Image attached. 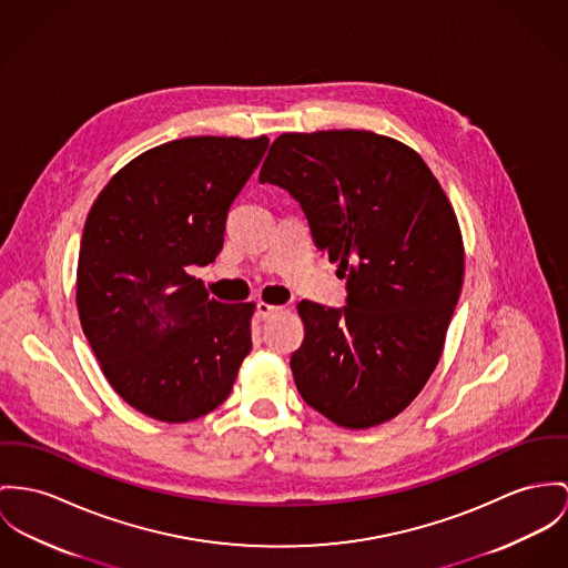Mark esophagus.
<instances>
[{
	"label": "esophagus",
	"instance_id": "34e87169",
	"mask_svg": "<svg viewBox=\"0 0 568 568\" xmlns=\"http://www.w3.org/2000/svg\"><path fill=\"white\" fill-rule=\"evenodd\" d=\"M283 311V306H276V305H267V303H260L257 305V313H260V317H274V315H278Z\"/></svg>",
	"mask_w": 568,
	"mask_h": 568
}]
</instances>
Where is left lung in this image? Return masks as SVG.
Instances as JSON below:
<instances>
[{
  "label": "left lung",
  "instance_id": "1",
  "mask_svg": "<svg viewBox=\"0 0 568 568\" xmlns=\"http://www.w3.org/2000/svg\"><path fill=\"white\" fill-rule=\"evenodd\" d=\"M260 181L301 203L317 251L348 281L342 308L298 305V392L342 428L389 422L433 376L463 290L447 194L410 146L358 130L281 133Z\"/></svg>",
  "mask_w": 568,
  "mask_h": 568
}]
</instances>
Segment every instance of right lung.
<instances>
[{
  "mask_svg": "<svg viewBox=\"0 0 568 568\" xmlns=\"http://www.w3.org/2000/svg\"><path fill=\"white\" fill-rule=\"evenodd\" d=\"M267 138L194 135L144 151L90 207L78 311L101 372L146 417L183 424L219 408L253 348L255 303L210 298L190 265L219 257L229 207Z\"/></svg>",
  "mask_w": 568,
  "mask_h": 568,
  "instance_id": "1",
  "label": "right lung"
}]
</instances>
